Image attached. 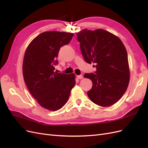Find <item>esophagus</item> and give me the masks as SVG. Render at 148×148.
<instances>
[{
    "mask_svg": "<svg viewBox=\"0 0 148 148\" xmlns=\"http://www.w3.org/2000/svg\"><path fill=\"white\" fill-rule=\"evenodd\" d=\"M77 78L78 79H82L83 78V76L82 75H78L77 76Z\"/></svg>",
    "mask_w": 148,
    "mask_h": 148,
    "instance_id": "34e87169",
    "label": "esophagus"
}]
</instances>
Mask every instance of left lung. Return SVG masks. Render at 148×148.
<instances>
[{
    "mask_svg": "<svg viewBox=\"0 0 148 148\" xmlns=\"http://www.w3.org/2000/svg\"><path fill=\"white\" fill-rule=\"evenodd\" d=\"M80 50L88 64H95V73H85L92 82L88 96L95 104L109 107L126 91L130 81L127 50L122 41L102 29H84L77 33Z\"/></svg>",
    "mask_w": 148,
    "mask_h": 148,
    "instance_id": "left-lung-1",
    "label": "left lung"
}]
</instances>
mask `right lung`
<instances>
[{"instance_id":"add662e5","label":"right lung","mask_w":148,"mask_h":148,"mask_svg":"<svg viewBox=\"0 0 148 148\" xmlns=\"http://www.w3.org/2000/svg\"><path fill=\"white\" fill-rule=\"evenodd\" d=\"M73 33L46 31L30 42L26 49L23 64L25 82L29 91L39 104L56 111L68 101L76 83L75 74L54 71L53 65L61 47L68 44Z\"/></svg>"}]
</instances>
